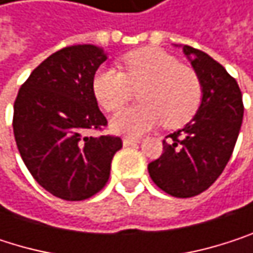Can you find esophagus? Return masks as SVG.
Segmentation results:
<instances>
[{
    "label": "esophagus",
    "instance_id": "obj_1",
    "mask_svg": "<svg viewBox=\"0 0 253 253\" xmlns=\"http://www.w3.org/2000/svg\"><path fill=\"white\" fill-rule=\"evenodd\" d=\"M139 142H141V139H138V138H130V136L123 138V144H124V147L135 145V144H139Z\"/></svg>",
    "mask_w": 253,
    "mask_h": 253
}]
</instances>
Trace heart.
I'll return each mask as SVG.
<instances>
[{
	"label": "heart",
	"instance_id": "obj_1",
	"mask_svg": "<svg viewBox=\"0 0 253 253\" xmlns=\"http://www.w3.org/2000/svg\"><path fill=\"white\" fill-rule=\"evenodd\" d=\"M121 69L102 68L93 78V93L100 106L117 112L139 90L138 106L118 112L111 126L121 133L142 135L163 123L175 129L188 123L200 108L203 84L199 72L157 47L133 50L121 57Z\"/></svg>",
	"mask_w": 253,
	"mask_h": 253
}]
</instances>
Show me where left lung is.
Segmentation results:
<instances>
[{"instance_id": "left-lung-1", "label": "left lung", "mask_w": 253, "mask_h": 253, "mask_svg": "<svg viewBox=\"0 0 253 253\" xmlns=\"http://www.w3.org/2000/svg\"><path fill=\"white\" fill-rule=\"evenodd\" d=\"M184 51L203 84L194 118L163 141V154L148 165L154 184L165 193L187 199L208 190L224 172L243 120V99L234 77L209 54L191 45Z\"/></svg>"}]
</instances>
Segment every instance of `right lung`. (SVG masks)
Returning <instances> with one entry per match:
<instances>
[{"instance_id":"right-lung-1","label":"right lung","mask_w":253,"mask_h":253,"mask_svg":"<svg viewBox=\"0 0 253 253\" xmlns=\"http://www.w3.org/2000/svg\"><path fill=\"white\" fill-rule=\"evenodd\" d=\"M105 60L96 45L65 47L32 71L14 100L13 132L23 163L44 190L68 202L99 193L123 147L118 136H84L108 126L93 93Z\"/></svg>"}]
</instances>
